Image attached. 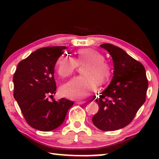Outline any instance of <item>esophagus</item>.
<instances>
[{"mask_svg": "<svg viewBox=\"0 0 159 159\" xmlns=\"http://www.w3.org/2000/svg\"><path fill=\"white\" fill-rule=\"evenodd\" d=\"M77 104H80V105H84L86 103V101H77Z\"/></svg>", "mask_w": 159, "mask_h": 159, "instance_id": "1", "label": "esophagus"}]
</instances>
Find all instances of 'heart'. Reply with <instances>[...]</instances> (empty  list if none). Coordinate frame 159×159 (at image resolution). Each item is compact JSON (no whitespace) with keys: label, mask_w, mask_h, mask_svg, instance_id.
I'll use <instances>...</instances> for the list:
<instances>
[{"label":"heart","mask_w":159,"mask_h":159,"mask_svg":"<svg viewBox=\"0 0 159 159\" xmlns=\"http://www.w3.org/2000/svg\"><path fill=\"white\" fill-rule=\"evenodd\" d=\"M103 56L93 49H81L77 52L76 58L67 54H62L56 63V70L61 77L71 75L79 65L86 64L82 70L84 77H76L63 84L61 93L71 98H83L96 90L97 82L103 84L109 79L111 69L103 61Z\"/></svg>","instance_id":"1"}]
</instances>
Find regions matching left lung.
<instances>
[{
  "label": "left lung",
  "mask_w": 159,
  "mask_h": 159,
  "mask_svg": "<svg viewBox=\"0 0 159 159\" xmlns=\"http://www.w3.org/2000/svg\"><path fill=\"white\" fill-rule=\"evenodd\" d=\"M114 62V76L108 88L97 98L99 110L92 121L99 129L114 131L126 127L145 101L148 81L145 68L120 48L104 43Z\"/></svg>",
  "instance_id": "1"
}]
</instances>
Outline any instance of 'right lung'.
Wrapping results in <instances>:
<instances>
[{"instance_id": "1", "label": "right lung", "mask_w": 159, "mask_h": 159, "mask_svg": "<svg viewBox=\"0 0 159 159\" xmlns=\"http://www.w3.org/2000/svg\"><path fill=\"white\" fill-rule=\"evenodd\" d=\"M65 46L38 49L18 64L15 71L14 97L28 125L49 132L64 122L74 102L66 98L58 101L48 98L56 94L54 67Z\"/></svg>"}]
</instances>
